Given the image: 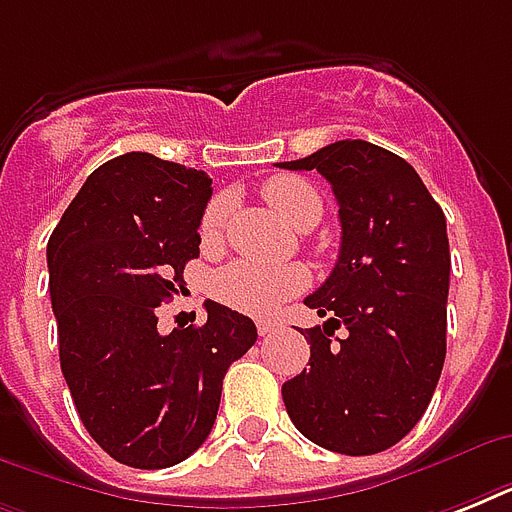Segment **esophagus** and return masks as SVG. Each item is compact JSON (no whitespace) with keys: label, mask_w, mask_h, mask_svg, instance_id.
<instances>
[{"label":"esophagus","mask_w":512,"mask_h":512,"mask_svg":"<svg viewBox=\"0 0 512 512\" xmlns=\"http://www.w3.org/2000/svg\"><path fill=\"white\" fill-rule=\"evenodd\" d=\"M276 329H279V324H276V321H257V332H260V337L273 335Z\"/></svg>","instance_id":"esophagus-1"}]
</instances>
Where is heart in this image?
I'll return each mask as SVG.
<instances>
[{"mask_svg": "<svg viewBox=\"0 0 512 512\" xmlns=\"http://www.w3.org/2000/svg\"><path fill=\"white\" fill-rule=\"evenodd\" d=\"M265 201L279 212L289 225L300 231H308L319 223L321 217V196L313 185L300 177L276 175L263 185ZM228 201H209L204 215H201L199 233L204 244L220 236ZM308 287V273L303 265H268L260 260H233L231 265L220 268L212 281V295L236 313L244 316H271L281 305L300 295Z\"/></svg>", "mask_w": 512, "mask_h": 512, "instance_id": "b5f03b06", "label": "heart"}]
</instances>
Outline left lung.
Listing matches in <instances>:
<instances>
[{
    "mask_svg": "<svg viewBox=\"0 0 512 512\" xmlns=\"http://www.w3.org/2000/svg\"><path fill=\"white\" fill-rule=\"evenodd\" d=\"M316 170L340 204V257L305 305L327 316L305 329L311 369L281 385L289 420L329 452L377 454L420 422L446 358V217L401 156L337 140L281 162ZM342 326L346 337H328Z\"/></svg>",
    "mask_w": 512,
    "mask_h": 512,
    "instance_id": "obj_1",
    "label": "left lung"
}]
</instances>
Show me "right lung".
Here are the masks:
<instances>
[{"instance_id":"add662e5","label":"right lung","mask_w":512,"mask_h":512,"mask_svg":"<svg viewBox=\"0 0 512 512\" xmlns=\"http://www.w3.org/2000/svg\"><path fill=\"white\" fill-rule=\"evenodd\" d=\"M209 185L154 154L116 156L47 241L60 369L87 433L130 468H170L207 441L225 372L257 340L255 321L212 300L201 327H156L199 257Z\"/></svg>"}]
</instances>
